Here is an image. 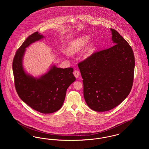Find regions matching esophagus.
I'll use <instances>...</instances> for the list:
<instances>
[{
    "label": "esophagus",
    "mask_w": 149,
    "mask_h": 149,
    "mask_svg": "<svg viewBox=\"0 0 149 149\" xmlns=\"http://www.w3.org/2000/svg\"><path fill=\"white\" fill-rule=\"evenodd\" d=\"M73 74H74V75L75 76V77L76 78H79V77L80 76V72H79V71H77V70L74 71Z\"/></svg>",
    "instance_id": "esophagus-1"
}]
</instances>
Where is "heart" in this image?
Returning <instances> with one entry per match:
<instances>
[{"label": "heart", "mask_w": 149, "mask_h": 149, "mask_svg": "<svg viewBox=\"0 0 149 149\" xmlns=\"http://www.w3.org/2000/svg\"><path fill=\"white\" fill-rule=\"evenodd\" d=\"M89 40L90 36L88 35L82 36L73 40L69 45V53L70 54H75L81 51L84 48L85 45L89 41ZM95 50V43L94 41L89 42L84 50L83 55L84 58H88L91 57L94 54Z\"/></svg>", "instance_id": "b5f03b06"}]
</instances>
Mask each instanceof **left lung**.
Wrapping results in <instances>:
<instances>
[{"label": "left lung", "instance_id": "left-lung-1", "mask_svg": "<svg viewBox=\"0 0 149 149\" xmlns=\"http://www.w3.org/2000/svg\"><path fill=\"white\" fill-rule=\"evenodd\" d=\"M110 30L113 46L78 64L85 102L97 112H106L118 106L128 95L133 84L134 52L117 31Z\"/></svg>", "mask_w": 149, "mask_h": 149}]
</instances>
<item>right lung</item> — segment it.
I'll use <instances>...</instances> for the list:
<instances>
[{
    "mask_svg": "<svg viewBox=\"0 0 149 149\" xmlns=\"http://www.w3.org/2000/svg\"><path fill=\"white\" fill-rule=\"evenodd\" d=\"M45 37L36 32L29 36L17 51L13 61V71L16 91L20 98L36 111L48 114L59 110L64 103L66 90L75 81L73 69L60 68L55 65L39 77L24 70L23 59L26 49Z\"/></svg>",
    "mask_w": 149,
    "mask_h": 149,
    "instance_id": "obj_1",
    "label": "right lung"
}]
</instances>
